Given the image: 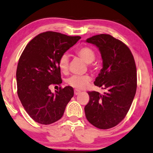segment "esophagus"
<instances>
[{
    "mask_svg": "<svg viewBox=\"0 0 153 153\" xmlns=\"http://www.w3.org/2000/svg\"><path fill=\"white\" fill-rule=\"evenodd\" d=\"M81 91H79V90H77V89H75L74 90V94L75 95H78L79 93H80Z\"/></svg>",
    "mask_w": 153,
    "mask_h": 153,
    "instance_id": "esophagus-1",
    "label": "esophagus"
}]
</instances>
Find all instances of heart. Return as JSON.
I'll use <instances>...</instances> for the list:
<instances>
[{
  "label": "heart",
  "mask_w": 153,
  "mask_h": 153,
  "mask_svg": "<svg viewBox=\"0 0 153 153\" xmlns=\"http://www.w3.org/2000/svg\"><path fill=\"white\" fill-rule=\"evenodd\" d=\"M76 54L84 60L86 63L90 64L94 61L95 58V53L92 48L89 47H83L79 48L76 51ZM69 58L68 55L63 54L60 56L58 61V67L62 73H67L69 69ZM91 81V77L88 75H74L67 79L69 85L77 89H83L87 86Z\"/></svg>",
  "instance_id": "heart-1"
}]
</instances>
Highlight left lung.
Returning <instances> with one entry per match:
<instances>
[{
	"instance_id": "obj_1",
	"label": "left lung",
	"mask_w": 153,
	"mask_h": 153,
	"mask_svg": "<svg viewBox=\"0 0 153 153\" xmlns=\"http://www.w3.org/2000/svg\"><path fill=\"white\" fill-rule=\"evenodd\" d=\"M86 42L98 47L101 53L103 68L94 84L107 92L88 91L86 117L97 128L108 129L122 122L131 108L137 90L135 62L129 48L109 34L93 36Z\"/></svg>"
}]
</instances>
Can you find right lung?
<instances>
[{
  "instance_id": "right-lung-1",
  "label": "right lung",
  "mask_w": 153,
  "mask_h": 153,
  "mask_svg": "<svg viewBox=\"0 0 153 153\" xmlns=\"http://www.w3.org/2000/svg\"><path fill=\"white\" fill-rule=\"evenodd\" d=\"M80 38L46 31L33 38L22 51L16 70L17 93L26 112L35 122L48 125L62 117L74 95V88L60 87L53 94L49 87L62 83L59 59Z\"/></svg>"
}]
</instances>
